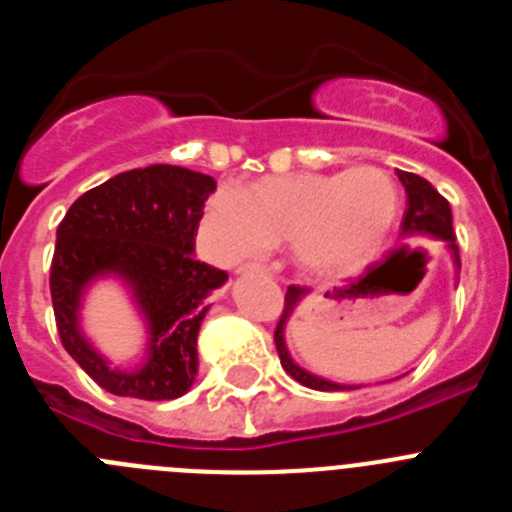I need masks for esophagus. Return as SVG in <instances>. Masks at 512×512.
<instances>
[{
  "mask_svg": "<svg viewBox=\"0 0 512 512\" xmlns=\"http://www.w3.org/2000/svg\"><path fill=\"white\" fill-rule=\"evenodd\" d=\"M238 271H241V274H269V266L251 261V264H243Z\"/></svg>",
  "mask_w": 512,
  "mask_h": 512,
  "instance_id": "34e87169",
  "label": "esophagus"
}]
</instances>
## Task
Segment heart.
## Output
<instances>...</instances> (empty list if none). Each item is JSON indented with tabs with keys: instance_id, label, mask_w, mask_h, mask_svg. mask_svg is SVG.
Wrapping results in <instances>:
<instances>
[{
	"instance_id": "1",
	"label": "heart",
	"mask_w": 512,
	"mask_h": 512,
	"mask_svg": "<svg viewBox=\"0 0 512 512\" xmlns=\"http://www.w3.org/2000/svg\"><path fill=\"white\" fill-rule=\"evenodd\" d=\"M400 212L392 176L374 166L338 174L269 176L243 189L220 184L207 200L202 230L223 259L264 253L292 241L312 274H348L377 256Z\"/></svg>"
}]
</instances>
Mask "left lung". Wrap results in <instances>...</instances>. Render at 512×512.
Masks as SVG:
<instances>
[{"mask_svg": "<svg viewBox=\"0 0 512 512\" xmlns=\"http://www.w3.org/2000/svg\"><path fill=\"white\" fill-rule=\"evenodd\" d=\"M397 179H400L402 187H405V194H408V210H405V217H402V235H428V238H438V241H443L449 246L456 269H459V246H456L449 202L443 200L441 194L433 189V184L428 182V179H423V176L410 174V171H397ZM302 297H305V289L302 287H295V284H292V287L287 289L282 318H279L277 330H274V343H277L279 361H282L284 372L292 379H297L300 384H305V387H310V390H354V387H348V384L328 382V379L305 372V369L297 366L295 359L289 356L287 343H284V325H287V318L292 315V310H295L297 302H300Z\"/></svg>", "mask_w": 512, "mask_h": 512, "instance_id": "8db88e82", "label": "left lung"}]
</instances>
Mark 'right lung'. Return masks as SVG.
Wrapping results in <instances>:
<instances>
[{
	"label": "right lung",
	"instance_id": "obj_1",
	"mask_svg": "<svg viewBox=\"0 0 512 512\" xmlns=\"http://www.w3.org/2000/svg\"><path fill=\"white\" fill-rule=\"evenodd\" d=\"M212 192V176L153 164L84 192L58 225L51 264L58 336L102 390L176 400L192 387L207 295L228 279L225 271L194 259V238ZM107 273L129 284L149 325L147 364L133 373L110 367L78 328L80 297Z\"/></svg>",
	"mask_w": 512,
	"mask_h": 512
}]
</instances>
